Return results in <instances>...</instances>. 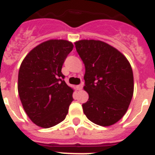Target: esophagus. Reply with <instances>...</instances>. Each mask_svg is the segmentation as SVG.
<instances>
[{"label": "esophagus", "mask_w": 155, "mask_h": 155, "mask_svg": "<svg viewBox=\"0 0 155 155\" xmlns=\"http://www.w3.org/2000/svg\"><path fill=\"white\" fill-rule=\"evenodd\" d=\"M82 87H83V83H81V84H80V85H77V89H78V90H81V89H82Z\"/></svg>", "instance_id": "obj_1"}]
</instances>
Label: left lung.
I'll return each mask as SVG.
<instances>
[{
    "label": "left lung",
    "instance_id": "8db88e82",
    "mask_svg": "<svg viewBox=\"0 0 155 155\" xmlns=\"http://www.w3.org/2000/svg\"><path fill=\"white\" fill-rule=\"evenodd\" d=\"M74 44L85 64L84 89L89 93L83 112L96 124H114L124 116L132 99L131 65L121 52L102 41L83 39Z\"/></svg>",
    "mask_w": 155,
    "mask_h": 155
}]
</instances>
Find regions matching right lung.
<instances>
[{
    "label": "right lung",
    "instance_id": "right-lung-1",
    "mask_svg": "<svg viewBox=\"0 0 155 155\" xmlns=\"http://www.w3.org/2000/svg\"><path fill=\"white\" fill-rule=\"evenodd\" d=\"M73 47L67 40L50 39L33 48L20 65L18 93L24 111L37 126H55L68 113L74 89L65 82L62 67Z\"/></svg>",
    "mask_w": 155,
    "mask_h": 155
}]
</instances>
